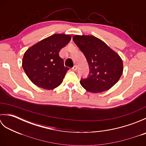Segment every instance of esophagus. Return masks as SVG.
<instances>
[{
	"mask_svg": "<svg viewBox=\"0 0 146 146\" xmlns=\"http://www.w3.org/2000/svg\"><path fill=\"white\" fill-rule=\"evenodd\" d=\"M72 70L73 71H76L77 70V66H74L73 68H72Z\"/></svg>",
	"mask_w": 146,
	"mask_h": 146,
	"instance_id": "obj_1",
	"label": "esophagus"
}]
</instances>
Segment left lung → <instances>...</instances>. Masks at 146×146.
<instances>
[{"label": "left lung", "instance_id": "left-lung-1", "mask_svg": "<svg viewBox=\"0 0 146 146\" xmlns=\"http://www.w3.org/2000/svg\"><path fill=\"white\" fill-rule=\"evenodd\" d=\"M73 40L84 54L90 73L80 84L86 90L101 93L111 88L123 73L122 60L106 43L94 36L75 35Z\"/></svg>", "mask_w": 146, "mask_h": 146}]
</instances>
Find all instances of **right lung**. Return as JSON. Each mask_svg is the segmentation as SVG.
<instances>
[{"mask_svg":"<svg viewBox=\"0 0 146 146\" xmlns=\"http://www.w3.org/2000/svg\"><path fill=\"white\" fill-rule=\"evenodd\" d=\"M71 39L70 35L55 34L27 49L22 66L34 84L46 90L61 85L69 68L64 66L59 52Z\"/></svg>","mask_w":146,"mask_h":146,"instance_id":"right-lung-1","label":"right lung"}]
</instances>
